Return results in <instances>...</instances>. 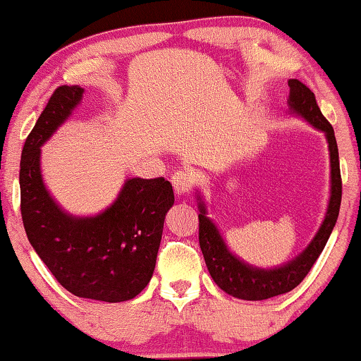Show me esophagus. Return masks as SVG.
I'll return each mask as SVG.
<instances>
[{
  "instance_id": "1",
  "label": "esophagus",
  "mask_w": 361,
  "mask_h": 361,
  "mask_svg": "<svg viewBox=\"0 0 361 361\" xmlns=\"http://www.w3.org/2000/svg\"><path fill=\"white\" fill-rule=\"evenodd\" d=\"M172 187H174V192L177 195H185V193L190 192V176L189 172L185 171H177L171 177Z\"/></svg>"
}]
</instances>
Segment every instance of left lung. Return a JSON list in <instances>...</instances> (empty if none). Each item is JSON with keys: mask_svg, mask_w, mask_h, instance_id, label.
<instances>
[{"mask_svg": "<svg viewBox=\"0 0 361 361\" xmlns=\"http://www.w3.org/2000/svg\"><path fill=\"white\" fill-rule=\"evenodd\" d=\"M288 86L290 112L302 117L312 127L321 130L326 135L329 156H331V198H329L327 212L321 228L317 229L316 236L312 238L310 245L298 257L290 260L288 264L281 265V267L259 269L245 264L244 260L236 257L228 249L215 223L207 216L205 203L202 202L200 195H197L198 210H200V215H198V241H200V249L208 271H210L213 281L224 293L239 298V300H269V298L288 293V291L296 288L326 247L327 239L337 223L338 210H341L342 177L332 125L322 116L316 102L314 92L310 87L298 80H290Z\"/></svg>", "mask_w": 361, "mask_h": 361, "instance_id": "obj_1", "label": "left lung"}]
</instances>
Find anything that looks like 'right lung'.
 Instances as JSON below:
<instances>
[{"instance_id": "right-lung-1", "label": "right lung", "mask_w": 361, "mask_h": 361, "mask_svg": "<svg viewBox=\"0 0 361 361\" xmlns=\"http://www.w3.org/2000/svg\"><path fill=\"white\" fill-rule=\"evenodd\" d=\"M82 92L80 86L56 87L25 140L20 215L29 243L63 288L80 298L120 302L142 293L153 276L174 192L164 177H133L96 216L61 210L42 179L40 146L71 116Z\"/></svg>"}]
</instances>
